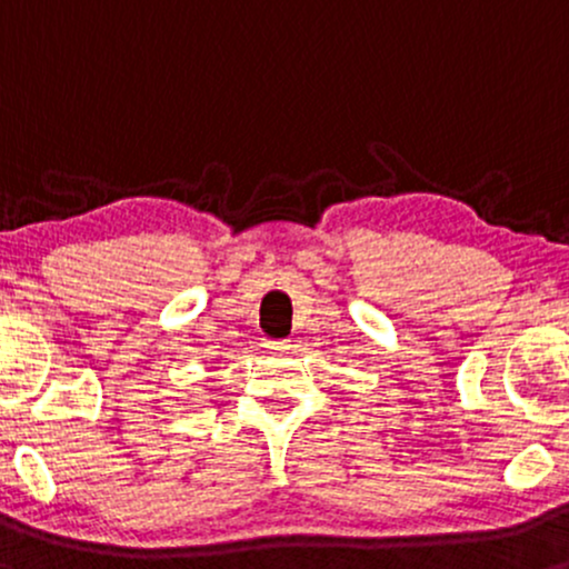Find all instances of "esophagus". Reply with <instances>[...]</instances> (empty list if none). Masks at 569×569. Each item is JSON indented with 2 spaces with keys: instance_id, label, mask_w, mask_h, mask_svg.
<instances>
[{
  "instance_id": "34e87169",
  "label": "esophagus",
  "mask_w": 569,
  "mask_h": 569,
  "mask_svg": "<svg viewBox=\"0 0 569 569\" xmlns=\"http://www.w3.org/2000/svg\"><path fill=\"white\" fill-rule=\"evenodd\" d=\"M266 347L271 349V352H287V349H290V341L279 338V341H266Z\"/></svg>"
}]
</instances>
